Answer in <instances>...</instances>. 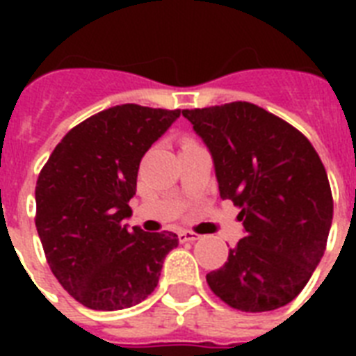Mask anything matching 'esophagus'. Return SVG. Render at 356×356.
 Returning <instances> with one entry per match:
<instances>
[{
	"instance_id": "34e87169",
	"label": "esophagus",
	"mask_w": 356,
	"mask_h": 356,
	"mask_svg": "<svg viewBox=\"0 0 356 356\" xmlns=\"http://www.w3.org/2000/svg\"><path fill=\"white\" fill-rule=\"evenodd\" d=\"M179 238H181L183 242H195V240L200 238V234L194 233V231H181V233H179Z\"/></svg>"
}]
</instances>
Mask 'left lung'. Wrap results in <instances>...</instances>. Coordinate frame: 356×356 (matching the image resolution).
I'll list each match as a JSON object with an SVG mask.
<instances>
[{"label": "left lung", "instance_id": "1", "mask_svg": "<svg viewBox=\"0 0 356 356\" xmlns=\"http://www.w3.org/2000/svg\"><path fill=\"white\" fill-rule=\"evenodd\" d=\"M214 161L222 200L240 209L245 236L207 282L229 307L268 312L298 298L320 264L332 194L305 134L248 102L183 111Z\"/></svg>", "mask_w": 356, "mask_h": 356}]
</instances>
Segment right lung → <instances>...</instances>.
<instances>
[{"label":"right lung","mask_w":356,"mask_h":356,"mask_svg":"<svg viewBox=\"0 0 356 356\" xmlns=\"http://www.w3.org/2000/svg\"><path fill=\"white\" fill-rule=\"evenodd\" d=\"M181 111L116 105L75 125L36 181V231L63 288L92 310H122L155 290L175 233L129 229L138 166Z\"/></svg>","instance_id":"add662e5"}]
</instances>
